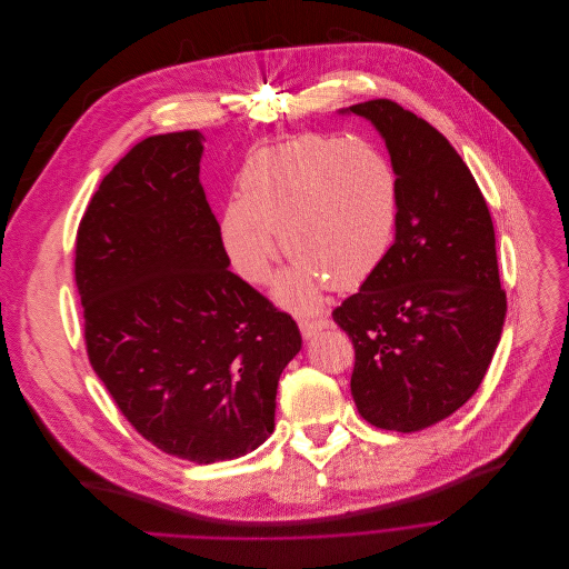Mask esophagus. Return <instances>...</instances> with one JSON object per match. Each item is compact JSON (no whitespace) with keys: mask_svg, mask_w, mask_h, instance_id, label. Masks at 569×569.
<instances>
[{"mask_svg":"<svg viewBox=\"0 0 569 569\" xmlns=\"http://www.w3.org/2000/svg\"><path fill=\"white\" fill-rule=\"evenodd\" d=\"M298 327H300L302 338H311V336H316L318 331L327 329L329 322H327L325 318H302V320H298Z\"/></svg>","mask_w":569,"mask_h":569,"instance_id":"obj_1","label":"esophagus"}]
</instances>
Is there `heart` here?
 Returning <instances> with one entry per match:
<instances>
[{
    "instance_id": "heart-1",
    "label": "heart",
    "mask_w": 569,
    "mask_h": 569,
    "mask_svg": "<svg viewBox=\"0 0 569 569\" xmlns=\"http://www.w3.org/2000/svg\"><path fill=\"white\" fill-rule=\"evenodd\" d=\"M397 217L399 183L381 152L363 141L307 134L249 157L238 201L221 212L219 242L242 280L262 284L278 233L293 260L273 293L307 311L327 284L350 291L375 276L395 242Z\"/></svg>"
}]
</instances>
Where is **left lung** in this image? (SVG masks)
Wrapping results in <instances>:
<instances>
[{
  "label": "left lung",
  "instance_id": "left-lung-1",
  "mask_svg": "<svg viewBox=\"0 0 569 569\" xmlns=\"http://www.w3.org/2000/svg\"><path fill=\"white\" fill-rule=\"evenodd\" d=\"M375 126L399 183L395 244L333 309L357 352L352 397L366 421L415 432L480 388L507 313L489 206L443 134L377 98L340 109Z\"/></svg>",
  "mask_w": 569,
  "mask_h": 569
}]
</instances>
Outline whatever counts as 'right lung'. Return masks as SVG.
<instances>
[{"label":"right lung","instance_id":"right-lung-1","mask_svg":"<svg viewBox=\"0 0 569 569\" xmlns=\"http://www.w3.org/2000/svg\"><path fill=\"white\" fill-rule=\"evenodd\" d=\"M197 130L137 143L100 181L76 240L93 372L168 456L212 465L273 432L296 320L229 271L199 181Z\"/></svg>","mask_w":569,"mask_h":569}]
</instances>
